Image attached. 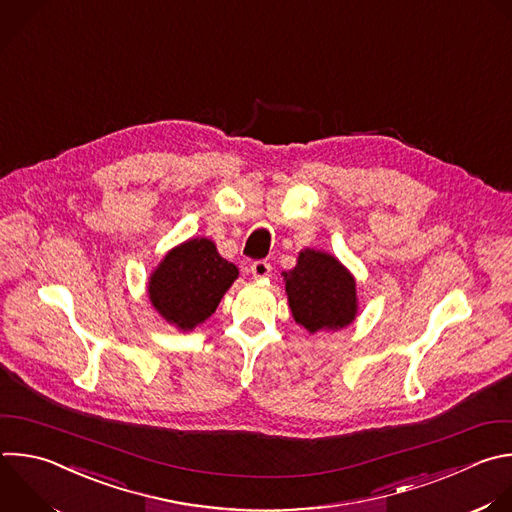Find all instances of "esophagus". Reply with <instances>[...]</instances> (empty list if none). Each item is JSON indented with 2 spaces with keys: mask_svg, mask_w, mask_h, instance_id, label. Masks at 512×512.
I'll return each instance as SVG.
<instances>
[{
  "mask_svg": "<svg viewBox=\"0 0 512 512\" xmlns=\"http://www.w3.org/2000/svg\"><path fill=\"white\" fill-rule=\"evenodd\" d=\"M251 273H253L255 279H265V277H269V273H271V265H269L267 261H255V263L251 265Z\"/></svg>",
  "mask_w": 512,
  "mask_h": 512,
  "instance_id": "34e87169",
  "label": "esophagus"
}]
</instances>
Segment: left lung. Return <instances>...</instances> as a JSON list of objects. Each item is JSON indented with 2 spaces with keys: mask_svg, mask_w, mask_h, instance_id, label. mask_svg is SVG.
Segmentation results:
<instances>
[{
  "mask_svg": "<svg viewBox=\"0 0 512 512\" xmlns=\"http://www.w3.org/2000/svg\"><path fill=\"white\" fill-rule=\"evenodd\" d=\"M283 279L293 319L309 333L342 329L356 319V279L333 255L303 249Z\"/></svg>",
  "mask_w": 512,
  "mask_h": 512,
  "instance_id": "obj_1",
  "label": "left lung"
}]
</instances>
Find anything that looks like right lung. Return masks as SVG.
Masks as SVG:
<instances>
[{"label":"right lung","mask_w":512,"mask_h":512,"mask_svg":"<svg viewBox=\"0 0 512 512\" xmlns=\"http://www.w3.org/2000/svg\"><path fill=\"white\" fill-rule=\"evenodd\" d=\"M239 277L207 237L189 239L170 249L148 279L152 307L177 329L191 331L209 319L221 297Z\"/></svg>","instance_id":"add662e5"}]
</instances>
